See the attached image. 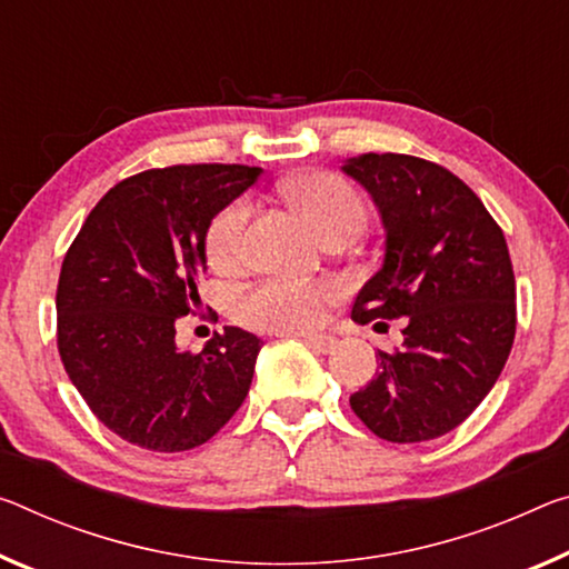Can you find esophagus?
<instances>
[{"instance_id":"1","label":"esophagus","mask_w":569,"mask_h":569,"mask_svg":"<svg viewBox=\"0 0 569 569\" xmlns=\"http://www.w3.org/2000/svg\"><path fill=\"white\" fill-rule=\"evenodd\" d=\"M311 349L321 351V355H329V351L337 349V339L329 337V333H303L301 337Z\"/></svg>"}]
</instances>
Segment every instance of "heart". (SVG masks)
<instances>
[{
    "mask_svg": "<svg viewBox=\"0 0 569 569\" xmlns=\"http://www.w3.org/2000/svg\"><path fill=\"white\" fill-rule=\"evenodd\" d=\"M283 192L321 240L333 232L355 236L367 218L362 194L345 177L331 174V171H306L288 179ZM246 220L248 202L236 200L210 222L204 246L212 268L232 270L240 263ZM329 299L331 288L323 283L268 281L242 296L240 319L248 327L276 333L309 331L321 321Z\"/></svg>",
    "mask_w": 569,
    "mask_h": 569,
    "instance_id": "1",
    "label": "heart"
}]
</instances>
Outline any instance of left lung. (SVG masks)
Returning <instances> with one entry per match:
<instances>
[{
	"label": "left lung",
	"instance_id": "left-lung-1",
	"mask_svg": "<svg viewBox=\"0 0 569 569\" xmlns=\"http://www.w3.org/2000/svg\"><path fill=\"white\" fill-rule=\"evenodd\" d=\"M341 171L367 189L385 228V258L351 319H402V347L349 398L390 443L450 432L499 380L517 331L507 240L473 189L408 154H359Z\"/></svg>",
	"mask_w": 569,
	"mask_h": 569
}]
</instances>
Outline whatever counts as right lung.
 I'll list each match as a JSON object with an SVG mask.
<instances>
[{
  "mask_svg": "<svg viewBox=\"0 0 569 569\" xmlns=\"http://www.w3.org/2000/svg\"><path fill=\"white\" fill-rule=\"evenodd\" d=\"M260 167L149 169L108 189L62 260L58 349L88 408L129 443L179 453L210 440L246 400L256 333L224 327L200 355L177 321L200 306L207 230Z\"/></svg>",
  "mask_w": 569,
  "mask_h": 569,
  "instance_id": "1",
  "label": "right lung"
}]
</instances>
